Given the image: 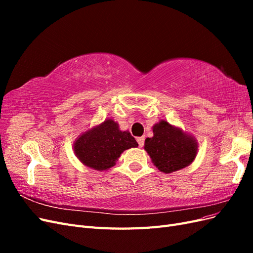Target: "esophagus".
I'll return each mask as SVG.
<instances>
[{"label": "esophagus", "instance_id": "obj_1", "mask_svg": "<svg viewBox=\"0 0 253 253\" xmlns=\"http://www.w3.org/2000/svg\"><path fill=\"white\" fill-rule=\"evenodd\" d=\"M137 142L139 144V148H142L144 144V137H138V138H137Z\"/></svg>", "mask_w": 253, "mask_h": 253}]
</instances>
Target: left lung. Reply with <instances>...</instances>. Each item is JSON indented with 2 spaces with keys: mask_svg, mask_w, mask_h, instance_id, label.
<instances>
[{
  "mask_svg": "<svg viewBox=\"0 0 253 253\" xmlns=\"http://www.w3.org/2000/svg\"><path fill=\"white\" fill-rule=\"evenodd\" d=\"M144 150L160 172L172 173L194 162L198 143L194 136L160 120L153 126V137L145 139Z\"/></svg>",
  "mask_w": 253,
  "mask_h": 253,
  "instance_id": "1",
  "label": "left lung"
}]
</instances>
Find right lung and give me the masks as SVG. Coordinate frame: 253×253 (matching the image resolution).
I'll return each instance as SVG.
<instances>
[{"label":"right lung","instance_id":"add662e5","mask_svg":"<svg viewBox=\"0 0 253 253\" xmlns=\"http://www.w3.org/2000/svg\"><path fill=\"white\" fill-rule=\"evenodd\" d=\"M138 143L128 131H120L113 119L93 126L78 136L74 142V153L80 162L89 169L109 170L124 151L137 148Z\"/></svg>","mask_w":253,"mask_h":253}]
</instances>
